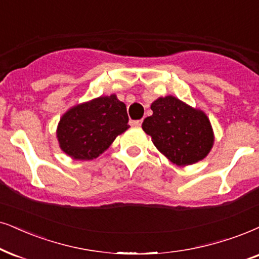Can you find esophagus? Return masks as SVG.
Masks as SVG:
<instances>
[{
  "mask_svg": "<svg viewBox=\"0 0 259 259\" xmlns=\"http://www.w3.org/2000/svg\"><path fill=\"white\" fill-rule=\"evenodd\" d=\"M130 124L134 126H141V124H142V119H137V120H132Z\"/></svg>",
  "mask_w": 259,
  "mask_h": 259,
  "instance_id": "esophagus-1",
  "label": "esophagus"
}]
</instances>
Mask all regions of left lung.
I'll return each mask as SVG.
<instances>
[{"label": "left lung", "instance_id": "8db88e82", "mask_svg": "<svg viewBox=\"0 0 259 259\" xmlns=\"http://www.w3.org/2000/svg\"><path fill=\"white\" fill-rule=\"evenodd\" d=\"M150 109L153 114L143 120L142 129L173 163L191 165L210 152L214 136L204 112L172 96L159 98Z\"/></svg>", "mask_w": 259, "mask_h": 259}]
</instances>
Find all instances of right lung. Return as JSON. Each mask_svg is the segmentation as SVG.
I'll use <instances>...</instances> for the list:
<instances>
[{"label":"right lung","mask_w":259,"mask_h":259,"mask_svg":"<svg viewBox=\"0 0 259 259\" xmlns=\"http://www.w3.org/2000/svg\"><path fill=\"white\" fill-rule=\"evenodd\" d=\"M129 117L116 96L99 97L73 107L62 117L57 137L62 150L76 160H92L125 132Z\"/></svg>","instance_id":"add662e5"}]
</instances>
